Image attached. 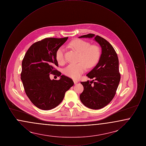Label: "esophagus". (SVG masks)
<instances>
[{"instance_id": "1", "label": "esophagus", "mask_w": 146, "mask_h": 146, "mask_svg": "<svg viewBox=\"0 0 146 146\" xmlns=\"http://www.w3.org/2000/svg\"><path fill=\"white\" fill-rule=\"evenodd\" d=\"M73 82H74V84H77L78 83V81L74 79V80H73Z\"/></svg>"}]
</instances>
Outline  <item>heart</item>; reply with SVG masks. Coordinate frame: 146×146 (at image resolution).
I'll return each mask as SVG.
<instances>
[{
  "mask_svg": "<svg viewBox=\"0 0 146 146\" xmlns=\"http://www.w3.org/2000/svg\"><path fill=\"white\" fill-rule=\"evenodd\" d=\"M70 45L79 53L78 61L76 64H70L64 70L67 76L76 79L79 78L86 69V67L91 68L95 67L101 58V51L96 45H91L89 42L82 39H74L70 42ZM64 48L61 46L56 52V60L60 64L65 62L64 57Z\"/></svg>",
  "mask_w": 146,
  "mask_h": 146,
  "instance_id": "heart-1",
  "label": "heart"
}]
</instances>
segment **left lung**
Here are the masks:
<instances>
[{
  "label": "left lung",
  "mask_w": 146,
  "mask_h": 146,
  "mask_svg": "<svg viewBox=\"0 0 146 146\" xmlns=\"http://www.w3.org/2000/svg\"><path fill=\"white\" fill-rule=\"evenodd\" d=\"M79 38H94L102 48L99 62L86 75L94 80L80 83L84 90L80 95L84 106L92 110H99L110 103L117 90L120 80L118 56L111 44L98 35L88 34Z\"/></svg>",
  "instance_id": "left-lung-1"
}]
</instances>
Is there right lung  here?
<instances>
[{"mask_svg":"<svg viewBox=\"0 0 146 146\" xmlns=\"http://www.w3.org/2000/svg\"><path fill=\"white\" fill-rule=\"evenodd\" d=\"M63 38H48L32 44L22 62L21 79L30 101L42 110H50L62 101L65 93L74 85L72 79L55 69L58 66L56 52L67 41ZM60 76L51 80L49 74Z\"/></svg>","mask_w":146,"mask_h":146,"instance_id":"add662e5","label":"right lung"}]
</instances>
